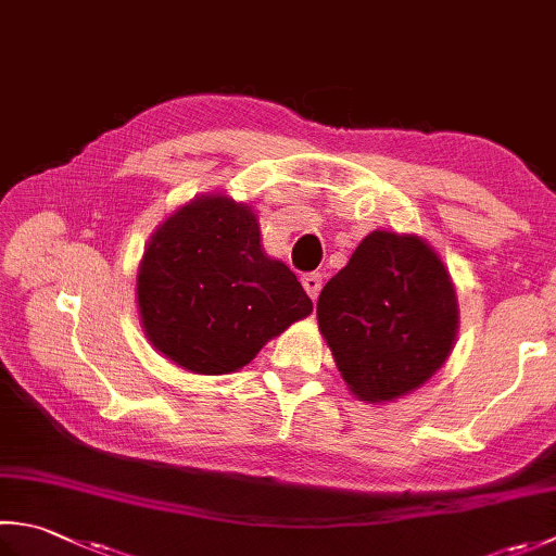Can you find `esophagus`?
<instances>
[{"mask_svg": "<svg viewBox=\"0 0 556 556\" xmlns=\"http://www.w3.org/2000/svg\"><path fill=\"white\" fill-rule=\"evenodd\" d=\"M301 285H303V289H306L308 296L315 301V299H318V293H320V287H323V275H318V271L303 275L301 277Z\"/></svg>", "mask_w": 556, "mask_h": 556, "instance_id": "esophagus-1", "label": "esophagus"}]
</instances>
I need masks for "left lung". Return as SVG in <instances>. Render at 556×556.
Here are the masks:
<instances>
[{
  "label": "left lung",
  "mask_w": 556,
  "mask_h": 556,
  "mask_svg": "<svg viewBox=\"0 0 556 556\" xmlns=\"http://www.w3.org/2000/svg\"><path fill=\"white\" fill-rule=\"evenodd\" d=\"M318 328L358 400H397L451 356L458 334L453 279L419 236L374 231L320 291Z\"/></svg>",
  "instance_id": "1"
}]
</instances>
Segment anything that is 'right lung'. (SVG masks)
<instances>
[{"label":"right lung","mask_w":556,"mask_h":556,"mask_svg":"<svg viewBox=\"0 0 556 556\" xmlns=\"http://www.w3.org/2000/svg\"><path fill=\"white\" fill-rule=\"evenodd\" d=\"M147 340L192 374H233L313 301L260 243L253 206L226 194L182 204L149 238L137 271Z\"/></svg>","instance_id":"1"}]
</instances>
